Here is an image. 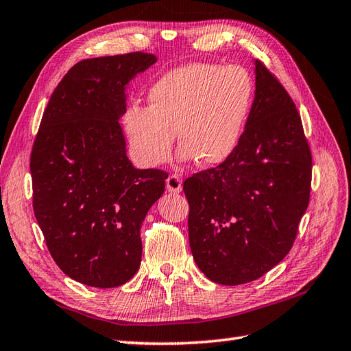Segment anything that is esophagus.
<instances>
[{
	"label": "esophagus",
	"mask_w": 351,
	"mask_h": 351,
	"mask_svg": "<svg viewBox=\"0 0 351 351\" xmlns=\"http://www.w3.org/2000/svg\"><path fill=\"white\" fill-rule=\"evenodd\" d=\"M166 185L170 193H180L182 190V181L178 175H170L166 180Z\"/></svg>",
	"instance_id": "obj_1"
}]
</instances>
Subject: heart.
<instances>
[{"label":"heart","instance_id":"obj_1","mask_svg":"<svg viewBox=\"0 0 351 351\" xmlns=\"http://www.w3.org/2000/svg\"><path fill=\"white\" fill-rule=\"evenodd\" d=\"M252 80L238 66L191 63L171 69L151 87L149 106L126 108L123 128L145 166L167 161L175 132L182 155L199 166L226 161L241 138L252 106Z\"/></svg>","mask_w":351,"mask_h":351}]
</instances>
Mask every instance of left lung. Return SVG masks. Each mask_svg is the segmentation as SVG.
<instances>
[{
  "label": "left lung",
  "mask_w": 351,
  "mask_h": 351,
  "mask_svg": "<svg viewBox=\"0 0 351 351\" xmlns=\"http://www.w3.org/2000/svg\"><path fill=\"white\" fill-rule=\"evenodd\" d=\"M256 92L226 161L184 182L193 258L208 279L241 285L288 255L309 205L312 154L294 101L256 60Z\"/></svg>",
  "instance_id": "1"
}]
</instances>
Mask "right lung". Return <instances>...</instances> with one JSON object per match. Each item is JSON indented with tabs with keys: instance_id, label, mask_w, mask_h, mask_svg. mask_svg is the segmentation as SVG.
<instances>
[{
	"instance_id": "add662e5",
	"label": "right lung",
	"mask_w": 351,
	"mask_h": 351,
	"mask_svg": "<svg viewBox=\"0 0 351 351\" xmlns=\"http://www.w3.org/2000/svg\"><path fill=\"white\" fill-rule=\"evenodd\" d=\"M155 62L137 51L73 64L36 134V220L60 270L88 287H121L137 273L141 223L166 187L167 171L132 166L117 122L125 86Z\"/></svg>"
}]
</instances>
